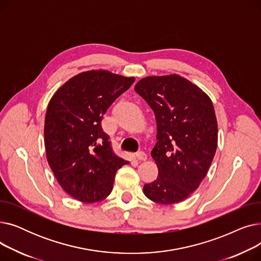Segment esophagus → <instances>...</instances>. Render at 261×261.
Returning a JSON list of instances; mask_svg holds the SVG:
<instances>
[{
	"instance_id": "1",
	"label": "esophagus",
	"mask_w": 261,
	"mask_h": 261,
	"mask_svg": "<svg viewBox=\"0 0 261 261\" xmlns=\"http://www.w3.org/2000/svg\"><path fill=\"white\" fill-rule=\"evenodd\" d=\"M135 158L138 159V160H140V161H146L147 160V154L145 152H143V151H139V152H136Z\"/></svg>"
}]
</instances>
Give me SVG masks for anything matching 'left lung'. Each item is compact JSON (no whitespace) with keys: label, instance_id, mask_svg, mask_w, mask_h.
<instances>
[{"label":"left lung","instance_id":"left-lung-1","mask_svg":"<svg viewBox=\"0 0 261 261\" xmlns=\"http://www.w3.org/2000/svg\"><path fill=\"white\" fill-rule=\"evenodd\" d=\"M135 92L153 110L156 144L151 156L159 168L145 196L160 204L181 202L207 174L218 144L213 102L193 82L176 75L141 79Z\"/></svg>","mask_w":261,"mask_h":261}]
</instances>
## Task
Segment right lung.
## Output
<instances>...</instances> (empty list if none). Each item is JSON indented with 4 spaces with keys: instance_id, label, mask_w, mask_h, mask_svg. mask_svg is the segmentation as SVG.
<instances>
[{
    "instance_id": "obj_1",
    "label": "right lung",
    "mask_w": 261,
    "mask_h": 261,
    "mask_svg": "<svg viewBox=\"0 0 261 261\" xmlns=\"http://www.w3.org/2000/svg\"><path fill=\"white\" fill-rule=\"evenodd\" d=\"M134 80L102 70L80 73L60 87L47 106L44 144L48 165L65 193L78 201L106 199L116 171L129 163L113 152L101 119Z\"/></svg>"
}]
</instances>
